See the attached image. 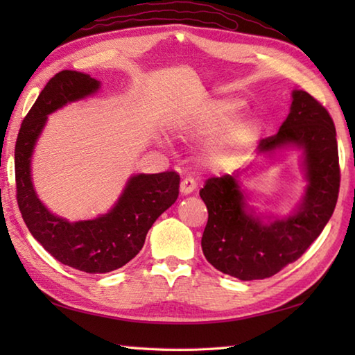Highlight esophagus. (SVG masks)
I'll list each match as a JSON object with an SVG mask.
<instances>
[{
	"label": "esophagus",
	"instance_id": "1",
	"mask_svg": "<svg viewBox=\"0 0 355 355\" xmlns=\"http://www.w3.org/2000/svg\"><path fill=\"white\" fill-rule=\"evenodd\" d=\"M195 189H197V182H195L192 177H186L182 180V183H180V191H182L183 195H189Z\"/></svg>",
	"mask_w": 355,
	"mask_h": 355
}]
</instances>
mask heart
Segmentation results:
<instances>
[{
  "label": "heart",
  "mask_w": 355,
  "mask_h": 355,
  "mask_svg": "<svg viewBox=\"0 0 355 355\" xmlns=\"http://www.w3.org/2000/svg\"><path fill=\"white\" fill-rule=\"evenodd\" d=\"M241 105L236 101H210L201 105L183 120L180 132L191 137H205L227 125L215 140L209 143L206 155L216 164H232L258 139L259 126L254 120L233 123L239 116Z\"/></svg>",
  "instance_id": "1"
}]
</instances>
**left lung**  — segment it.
Returning a JSON list of instances; mask_svg holds the SVG:
<instances>
[{"label":"left lung","instance_id":"8db88e82","mask_svg":"<svg viewBox=\"0 0 355 355\" xmlns=\"http://www.w3.org/2000/svg\"><path fill=\"white\" fill-rule=\"evenodd\" d=\"M291 96L288 117L277 134L259 141L258 154L302 150L306 187L297 209L285 218L256 215L241 187L243 172L209 178L200 191L209 212L202 253L216 270L241 281L270 277L297 261L320 235L337 202L340 168L333 119L304 89Z\"/></svg>","mask_w":355,"mask_h":355}]
</instances>
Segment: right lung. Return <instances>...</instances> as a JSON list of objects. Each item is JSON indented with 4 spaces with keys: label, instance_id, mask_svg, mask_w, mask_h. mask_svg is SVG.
<instances>
[{
    "label": "right lung",
    "instance_id": "1",
    "mask_svg": "<svg viewBox=\"0 0 355 355\" xmlns=\"http://www.w3.org/2000/svg\"><path fill=\"white\" fill-rule=\"evenodd\" d=\"M101 82L85 73L55 74L30 108L15 146L18 207L33 238L53 258L85 273H108L130 262L145 244L155 220L178 198L180 175L168 171L137 173L125 186L108 214L70 223L56 216L37 198L32 183V155L47 117L67 103L85 99Z\"/></svg>",
    "mask_w": 355,
    "mask_h": 355
}]
</instances>
